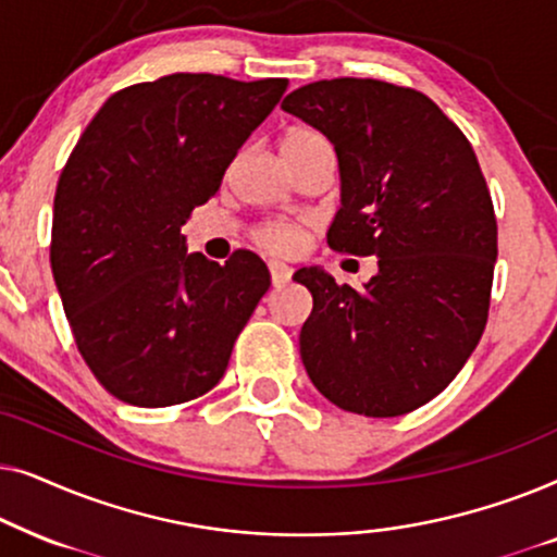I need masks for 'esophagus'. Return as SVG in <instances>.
I'll return each mask as SVG.
<instances>
[{"instance_id":"esophagus-1","label":"esophagus","mask_w":557,"mask_h":557,"mask_svg":"<svg viewBox=\"0 0 557 557\" xmlns=\"http://www.w3.org/2000/svg\"><path fill=\"white\" fill-rule=\"evenodd\" d=\"M269 271H271L273 286H284L286 281L292 278V269H288V265L281 263V261H271V263H269Z\"/></svg>"}]
</instances>
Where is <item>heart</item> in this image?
I'll list each match as a JSON object with an SVG mask.
<instances>
[{
  "label": "heart",
  "instance_id": "heart-1",
  "mask_svg": "<svg viewBox=\"0 0 557 557\" xmlns=\"http://www.w3.org/2000/svg\"><path fill=\"white\" fill-rule=\"evenodd\" d=\"M317 144H326L322 134L311 132V128H292V132L284 136L281 149H307L317 147ZM258 240H261L265 248L276 250V253H296L304 243V231L296 225H265L263 231L258 233Z\"/></svg>",
  "mask_w": 557,
  "mask_h": 557
}]
</instances>
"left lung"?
<instances>
[{"instance_id": "8db88e82", "label": "left lung", "mask_w": 557, "mask_h": 557, "mask_svg": "<svg viewBox=\"0 0 557 557\" xmlns=\"http://www.w3.org/2000/svg\"><path fill=\"white\" fill-rule=\"evenodd\" d=\"M281 109L337 151L330 246L377 258L360 292L317 265L294 273L314 299L304 368L349 413L421 408L459 375L490 314L497 220L474 149L429 96L383 81H317Z\"/></svg>"}]
</instances>
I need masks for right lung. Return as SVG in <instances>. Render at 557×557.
I'll return each instance as SVG.
<instances>
[{
  "label": "right lung",
  "instance_id": "add662e5",
  "mask_svg": "<svg viewBox=\"0 0 557 557\" xmlns=\"http://www.w3.org/2000/svg\"><path fill=\"white\" fill-rule=\"evenodd\" d=\"M286 86L210 73L136 83L75 144L52 208V276L83 360L119 400L164 408L223 377L271 273L250 250L225 265L187 253L182 225Z\"/></svg>",
  "mask_w": 557,
  "mask_h": 557
}]
</instances>
